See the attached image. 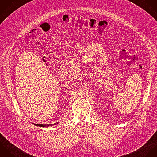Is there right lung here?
<instances>
[{"label": "right lung", "mask_w": 157, "mask_h": 157, "mask_svg": "<svg viewBox=\"0 0 157 157\" xmlns=\"http://www.w3.org/2000/svg\"><path fill=\"white\" fill-rule=\"evenodd\" d=\"M57 124V122L56 123ZM56 124H51V125H35L36 126H38V127H51L52 125H56Z\"/></svg>", "instance_id": "add662e5"}]
</instances>
